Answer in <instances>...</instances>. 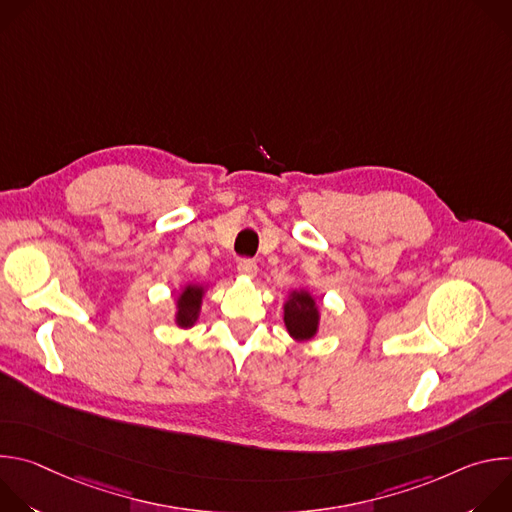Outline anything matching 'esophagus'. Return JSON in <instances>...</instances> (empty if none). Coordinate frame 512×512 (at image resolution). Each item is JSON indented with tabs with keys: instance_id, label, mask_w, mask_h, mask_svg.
<instances>
[{
	"instance_id": "1",
	"label": "esophagus",
	"mask_w": 512,
	"mask_h": 512,
	"mask_svg": "<svg viewBox=\"0 0 512 512\" xmlns=\"http://www.w3.org/2000/svg\"><path fill=\"white\" fill-rule=\"evenodd\" d=\"M239 273L245 275V277H255L257 275V263L251 261V259H241L239 265H237Z\"/></svg>"
}]
</instances>
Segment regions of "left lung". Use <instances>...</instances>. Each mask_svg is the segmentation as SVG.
I'll use <instances>...</instances> for the list:
<instances>
[{
	"mask_svg": "<svg viewBox=\"0 0 512 512\" xmlns=\"http://www.w3.org/2000/svg\"><path fill=\"white\" fill-rule=\"evenodd\" d=\"M322 312L318 298L310 289H291L283 302V324L296 342H310L318 336Z\"/></svg>",
	"mask_w": 512,
	"mask_h": 512,
	"instance_id": "left-lung-1",
	"label": "left lung"
}]
</instances>
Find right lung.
Segmentation results:
<instances>
[{"label":"right lung","instance_id":"obj_1","mask_svg":"<svg viewBox=\"0 0 512 512\" xmlns=\"http://www.w3.org/2000/svg\"><path fill=\"white\" fill-rule=\"evenodd\" d=\"M208 291V283L186 281L180 285L174 298V324L182 330L192 328L202 312V302Z\"/></svg>","mask_w":512,"mask_h":512}]
</instances>
